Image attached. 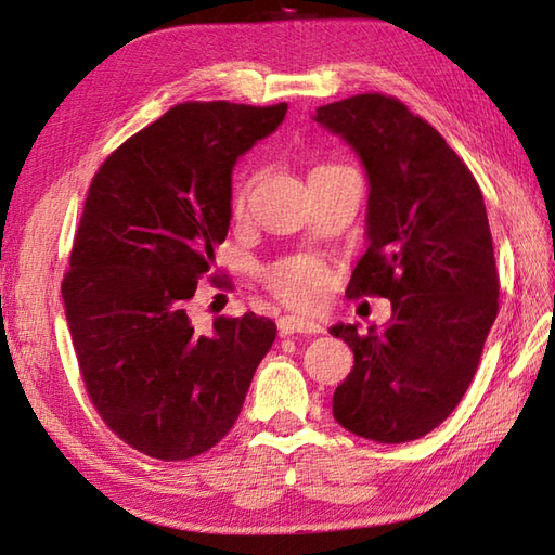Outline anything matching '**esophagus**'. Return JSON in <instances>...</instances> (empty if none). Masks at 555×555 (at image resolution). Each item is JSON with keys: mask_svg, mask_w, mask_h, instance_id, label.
<instances>
[{"mask_svg": "<svg viewBox=\"0 0 555 555\" xmlns=\"http://www.w3.org/2000/svg\"><path fill=\"white\" fill-rule=\"evenodd\" d=\"M324 326L317 324L308 317H296V314H286L279 320V334L281 336H291V334H322Z\"/></svg>", "mask_w": 555, "mask_h": 555, "instance_id": "34e87169", "label": "esophagus"}]
</instances>
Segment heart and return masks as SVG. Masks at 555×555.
Masks as SVG:
<instances>
[{
    "label": "heart",
    "mask_w": 555,
    "mask_h": 555,
    "mask_svg": "<svg viewBox=\"0 0 555 555\" xmlns=\"http://www.w3.org/2000/svg\"><path fill=\"white\" fill-rule=\"evenodd\" d=\"M241 203L243 199H238V205ZM269 284L281 300L300 305V308H310V305H317L324 298L328 274L326 267L322 262H317V259L298 257L288 259V262L279 264L271 271Z\"/></svg>",
    "instance_id": "heart-1"
}]
</instances>
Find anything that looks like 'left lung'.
I'll return each instance as SVG.
<instances>
[{
    "label": "left lung",
    "instance_id": "8db88e82",
    "mask_svg": "<svg viewBox=\"0 0 555 555\" xmlns=\"http://www.w3.org/2000/svg\"><path fill=\"white\" fill-rule=\"evenodd\" d=\"M312 119L367 173V250L348 293L391 300L384 326L328 328L356 356L334 391V417L376 443L415 441L465 396L499 312L485 197L465 162L403 102L356 95L317 107Z\"/></svg>",
    "mask_w": 555,
    "mask_h": 555
}]
</instances>
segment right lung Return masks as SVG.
<instances>
[{"label":"right lung","mask_w":555,"mask_h":555,"mask_svg":"<svg viewBox=\"0 0 555 555\" xmlns=\"http://www.w3.org/2000/svg\"><path fill=\"white\" fill-rule=\"evenodd\" d=\"M288 104L185 102L102 164L90 183L62 298L82 384L135 451L188 460L238 420L276 324L247 312L199 332L197 279L217 274L238 159Z\"/></svg>","instance_id":"obj_1"}]
</instances>
